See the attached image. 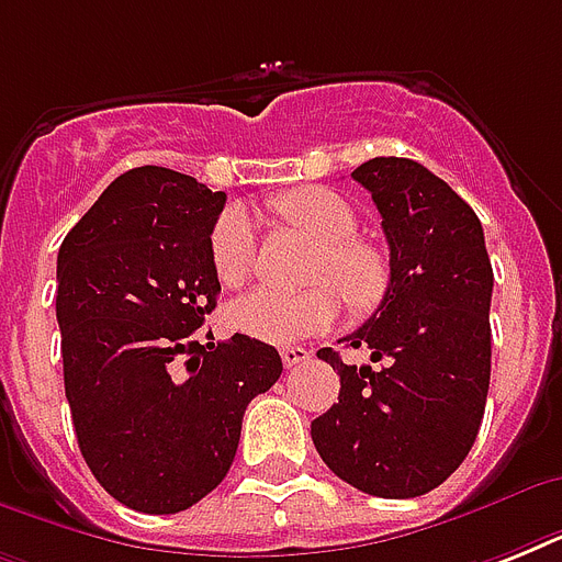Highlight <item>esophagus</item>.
<instances>
[{
  "mask_svg": "<svg viewBox=\"0 0 562 562\" xmlns=\"http://www.w3.org/2000/svg\"><path fill=\"white\" fill-rule=\"evenodd\" d=\"M282 364L285 368H297V364H303V361L312 359V352L306 350V347H282Z\"/></svg>",
  "mask_w": 562,
  "mask_h": 562,
  "instance_id": "1",
  "label": "esophagus"
}]
</instances>
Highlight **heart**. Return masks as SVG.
<instances>
[{
	"instance_id": "b5f03b06",
	"label": "heart",
	"mask_w": 562,
	"mask_h": 562,
	"mask_svg": "<svg viewBox=\"0 0 562 562\" xmlns=\"http://www.w3.org/2000/svg\"><path fill=\"white\" fill-rule=\"evenodd\" d=\"M282 221L321 241L312 268L315 289L300 294L254 291L233 306L229 317L238 333L271 347H291L326 333L341 315V294L356 312L379 306L387 291V262L373 245L356 238L359 218L341 194L324 187H303L273 203ZM212 268L229 289L250 280L256 268V224L245 210H227L210 236Z\"/></svg>"
}]
</instances>
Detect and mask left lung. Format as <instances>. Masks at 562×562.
Segmentation results:
<instances>
[{
    "label": "left lung",
    "mask_w": 562,
    "mask_h": 562,
    "mask_svg": "<svg viewBox=\"0 0 562 562\" xmlns=\"http://www.w3.org/2000/svg\"><path fill=\"white\" fill-rule=\"evenodd\" d=\"M352 180L382 215L391 282L382 306L344 341L368 347L379 368L317 350L341 375V393L312 423V440L326 467L361 493L414 498L443 484L479 435L493 265L479 215L426 166L373 157Z\"/></svg>",
    "instance_id": "obj_1"
}]
</instances>
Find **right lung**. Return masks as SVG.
<instances>
[{
	"label": "right lung",
	"instance_id": "1",
	"mask_svg": "<svg viewBox=\"0 0 562 562\" xmlns=\"http://www.w3.org/2000/svg\"><path fill=\"white\" fill-rule=\"evenodd\" d=\"M224 201L180 171L131 169L57 254L78 446L101 487L139 514H178L218 487L247 402L282 373L271 344L194 338L221 291L210 236Z\"/></svg>",
	"mask_w": 562,
	"mask_h": 562
}]
</instances>
